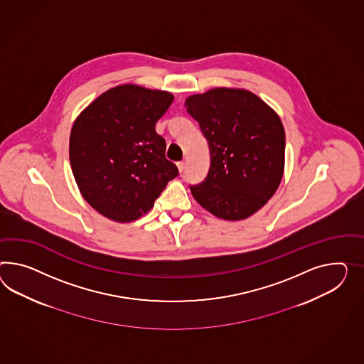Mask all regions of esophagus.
<instances>
[{"instance_id": "34e87169", "label": "esophagus", "mask_w": 364, "mask_h": 364, "mask_svg": "<svg viewBox=\"0 0 364 364\" xmlns=\"http://www.w3.org/2000/svg\"><path fill=\"white\" fill-rule=\"evenodd\" d=\"M177 166L178 170H179V173H183V171H185V168H186V164H185V161H181V162H178Z\"/></svg>"}]
</instances>
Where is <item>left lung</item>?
Listing matches in <instances>:
<instances>
[{"instance_id": "obj_1", "label": "left lung", "mask_w": 364, "mask_h": 364, "mask_svg": "<svg viewBox=\"0 0 364 364\" xmlns=\"http://www.w3.org/2000/svg\"><path fill=\"white\" fill-rule=\"evenodd\" d=\"M210 148L205 181L190 186L196 202L225 220L255 214L284 173L285 132L277 113L245 90L214 88L185 102Z\"/></svg>"}]
</instances>
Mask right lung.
Segmentation results:
<instances>
[{
	"mask_svg": "<svg viewBox=\"0 0 364 364\" xmlns=\"http://www.w3.org/2000/svg\"><path fill=\"white\" fill-rule=\"evenodd\" d=\"M174 96L125 84L108 90L74 122L70 162L84 199L100 214L132 222L146 214L178 176L156 132Z\"/></svg>",
	"mask_w": 364,
	"mask_h": 364,
	"instance_id": "obj_1",
	"label": "right lung"
}]
</instances>
